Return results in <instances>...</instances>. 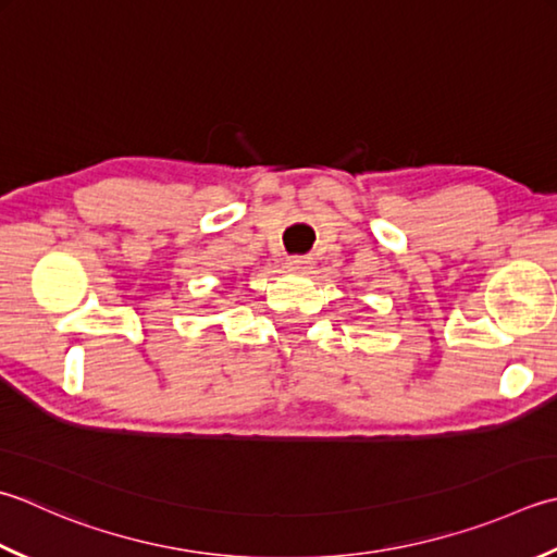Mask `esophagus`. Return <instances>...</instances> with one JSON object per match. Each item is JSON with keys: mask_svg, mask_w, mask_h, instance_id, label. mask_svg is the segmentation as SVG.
I'll return each instance as SVG.
<instances>
[{"mask_svg": "<svg viewBox=\"0 0 557 557\" xmlns=\"http://www.w3.org/2000/svg\"><path fill=\"white\" fill-rule=\"evenodd\" d=\"M285 268L289 272H299V275H307V272L313 268V260L309 256H292V258H287Z\"/></svg>", "mask_w": 557, "mask_h": 557, "instance_id": "1", "label": "esophagus"}]
</instances>
